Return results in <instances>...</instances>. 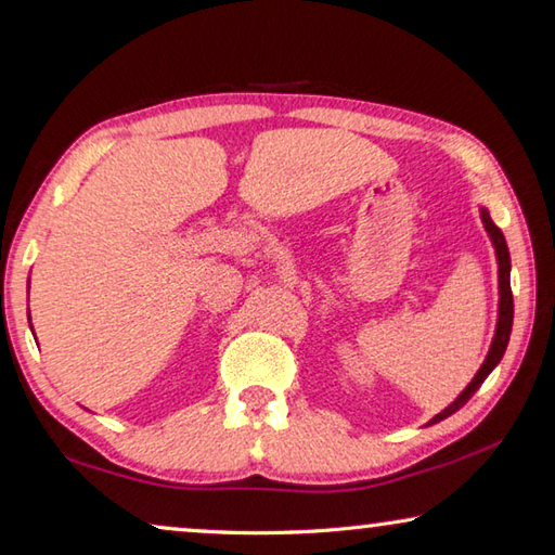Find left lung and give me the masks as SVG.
Segmentation results:
<instances>
[{
	"label": "left lung",
	"instance_id": "obj_1",
	"mask_svg": "<svg viewBox=\"0 0 555 555\" xmlns=\"http://www.w3.org/2000/svg\"><path fill=\"white\" fill-rule=\"evenodd\" d=\"M481 221L488 237H491V243L495 247V259H498V322H495V334H493V341H491V349H488L486 361L481 363L479 373L474 375V379L469 385L464 387V392L452 401L450 406H444L438 416L430 418V426L433 423H438L442 418L452 416L454 411H460L466 401L472 399V395L476 392L483 385V379L493 373V367L501 363V358L505 356L507 349V341H509V332H513V318H515V306H513V291H509V253H507V243H505V235L501 228H498L491 219V214L488 209H481Z\"/></svg>",
	"mask_w": 555,
	"mask_h": 555
}]
</instances>
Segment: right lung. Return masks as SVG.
Wrapping results in <instances>:
<instances>
[{
	"label": "right lung",
	"mask_w": 555,
	"mask_h": 555,
	"mask_svg": "<svg viewBox=\"0 0 555 555\" xmlns=\"http://www.w3.org/2000/svg\"><path fill=\"white\" fill-rule=\"evenodd\" d=\"M28 284H30V281H28ZM28 322H30V314H28ZM30 330H33V324H30Z\"/></svg>",
	"instance_id": "add662e5"
}]
</instances>
